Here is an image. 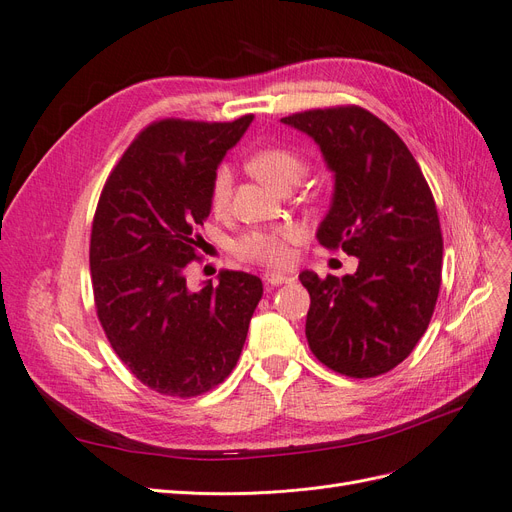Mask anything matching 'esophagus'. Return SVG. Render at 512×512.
I'll return each instance as SVG.
<instances>
[{"label": "esophagus", "instance_id": "1", "mask_svg": "<svg viewBox=\"0 0 512 512\" xmlns=\"http://www.w3.org/2000/svg\"><path fill=\"white\" fill-rule=\"evenodd\" d=\"M288 282H292L290 275L275 273V271L265 273V284H269V286H282V284H288Z\"/></svg>", "mask_w": 512, "mask_h": 512}]
</instances>
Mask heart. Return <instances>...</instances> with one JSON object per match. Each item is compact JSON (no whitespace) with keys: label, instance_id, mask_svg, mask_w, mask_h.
I'll list each match as a JSON object with an SVG mask.
<instances>
[{"label":"heart","instance_id":"1","mask_svg":"<svg viewBox=\"0 0 512 512\" xmlns=\"http://www.w3.org/2000/svg\"><path fill=\"white\" fill-rule=\"evenodd\" d=\"M247 168L256 175L260 181H265L269 188L277 192H288L292 185H297L307 164L299 151L290 147H265L254 151L247 158ZM232 192V179L228 168L220 166L209 185V203L215 211H222ZM299 239V230L290 226L280 228H258L245 232L243 237L235 243V254L243 260L258 262V265L267 267H284L290 260V243Z\"/></svg>","mask_w":512,"mask_h":512}]
</instances>
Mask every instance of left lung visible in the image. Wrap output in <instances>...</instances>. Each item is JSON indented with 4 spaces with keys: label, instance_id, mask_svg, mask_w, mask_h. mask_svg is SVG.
Returning a JSON list of instances; mask_svg holds the SVG:
<instances>
[{
    "label": "left lung",
    "instance_id": "obj_1",
    "mask_svg": "<svg viewBox=\"0 0 512 512\" xmlns=\"http://www.w3.org/2000/svg\"><path fill=\"white\" fill-rule=\"evenodd\" d=\"M318 143L335 175L318 243L359 258L354 275H299L309 292L305 335L316 359L350 378L397 367L429 327L442 282L436 200L406 143L361 106L282 119Z\"/></svg>",
    "mask_w": 512,
    "mask_h": 512
}]
</instances>
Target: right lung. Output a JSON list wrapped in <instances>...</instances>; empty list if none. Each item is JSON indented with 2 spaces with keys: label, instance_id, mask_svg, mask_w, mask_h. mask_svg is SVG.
Masks as SVG:
<instances>
[{
  "label": "right lung",
  "instance_id": "1",
  "mask_svg": "<svg viewBox=\"0 0 512 512\" xmlns=\"http://www.w3.org/2000/svg\"><path fill=\"white\" fill-rule=\"evenodd\" d=\"M254 115L235 121L160 119L108 175L91 224L89 269L106 339L151 391L196 397L237 365L260 277L220 271V284H185L209 218V185Z\"/></svg>",
  "mask_w": 512,
  "mask_h": 512
}]
</instances>
